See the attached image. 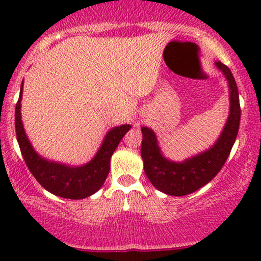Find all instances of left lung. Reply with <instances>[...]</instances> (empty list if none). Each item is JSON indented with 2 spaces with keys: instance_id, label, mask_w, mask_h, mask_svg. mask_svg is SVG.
Listing matches in <instances>:
<instances>
[{
  "instance_id": "1",
  "label": "left lung",
  "mask_w": 261,
  "mask_h": 261,
  "mask_svg": "<svg viewBox=\"0 0 261 261\" xmlns=\"http://www.w3.org/2000/svg\"><path fill=\"white\" fill-rule=\"evenodd\" d=\"M215 65L228 83L229 114L223 130L211 147L181 162L170 161L162 153L154 131L146 126L141 127L143 169L152 185L167 195H188L211 181L223 167L236 142L241 121L238 88L229 68L220 61Z\"/></svg>"
}]
</instances>
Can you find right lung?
Instances as JSON below:
<instances>
[{"instance_id":"obj_1","label":"right lung","mask_w":261,"mask_h":261,"mask_svg":"<svg viewBox=\"0 0 261 261\" xmlns=\"http://www.w3.org/2000/svg\"><path fill=\"white\" fill-rule=\"evenodd\" d=\"M23 82L20 86L19 99L16 106V134L20 152L34 178L47 191L65 199L80 200L93 195L106 181L110 169V158L119 142L131 128V125H120L108 131L94 157L82 166H68L60 162L49 161L35 151L27 136L22 122L20 101Z\"/></svg>"}]
</instances>
